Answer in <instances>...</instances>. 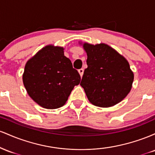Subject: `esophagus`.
Wrapping results in <instances>:
<instances>
[{
  "label": "esophagus",
  "instance_id": "34e87169",
  "mask_svg": "<svg viewBox=\"0 0 155 155\" xmlns=\"http://www.w3.org/2000/svg\"><path fill=\"white\" fill-rule=\"evenodd\" d=\"M78 71H79L80 76H81V77H82L83 76V74H84V69L83 68H80L78 70Z\"/></svg>",
  "mask_w": 155,
  "mask_h": 155
}]
</instances>
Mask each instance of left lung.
I'll list each match as a JSON object with an SVG mask.
<instances>
[{
    "label": "left lung",
    "instance_id": "8db88e82",
    "mask_svg": "<svg viewBox=\"0 0 155 155\" xmlns=\"http://www.w3.org/2000/svg\"><path fill=\"white\" fill-rule=\"evenodd\" d=\"M87 68L80 85L90 102L107 108L122 101L130 91L133 81L127 60L105 44H84Z\"/></svg>",
    "mask_w": 155,
    "mask_h": 155
}]
</instances>
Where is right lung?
<instances>
[{
  "label": "right lung",
  "instance_id": "1",
  "mask_svg": "<svg viewBox=\"0 0 155 155\" xmlns=\"http://www.w3.org/2000/svg\"><path fill=\"white\" fill-rule=\"evenodd\" d=\"M22 79L30 97L49 109L63 106L81 81L63 48L52 46L43 48L28 60Z\"/></svg>",
  "mask_w": 155,
  "mask_h": 155
}]
</instances>
